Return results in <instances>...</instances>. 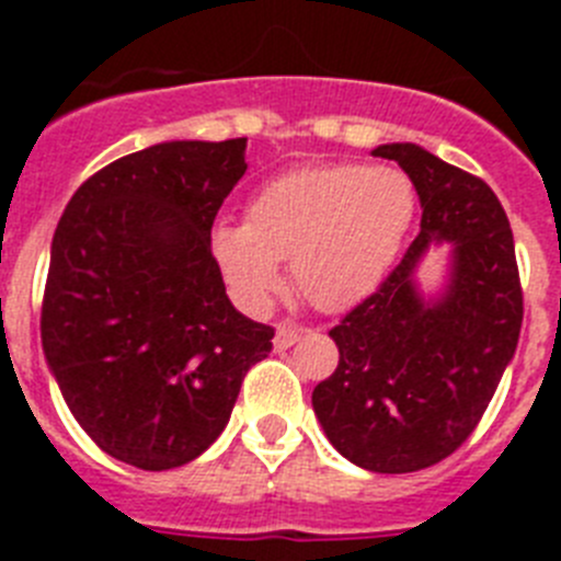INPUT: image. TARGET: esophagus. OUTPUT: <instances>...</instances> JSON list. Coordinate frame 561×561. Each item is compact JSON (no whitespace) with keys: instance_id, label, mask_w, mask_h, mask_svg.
Listing matches in <instances>:
<instances>
[{"instance_id":"obj_1","label":"esophagus","mask_w":561,"mask_h":561,"mask_svg":"<svg viewBox=\"0 0 561 561\" xmlns=\"http://www.w3.org/2000/svg\"><path fill=\"white\" fill-rule=\"evenodd\" d=\"M300 334H304V331L297 329V325H291V323H277V329H275V348L277 351H286V348H291V345H295L297 340H300Z\"/></svg>"}]
</instances>
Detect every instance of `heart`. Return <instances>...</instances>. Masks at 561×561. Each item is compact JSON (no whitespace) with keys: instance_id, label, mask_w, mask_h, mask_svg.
<instances>
[{"instance_id":"heart-1","label":"heart","mask_w":561,"mask_h":561,"mask_svg":"<svg viewBox=\"0 0 561 561\" xmlns=\"http://www.w3.org/2000/svg\"><path fill=\"white\" fill-rule=\"evenodd\" d=\"M415 187L399 168L314 165L275 176L252 196L247 221L213 227L210 247L236 297L264 309L291 261L300 295L323 311L365 300L399 255Z\"/></svg>"}]
</instances>
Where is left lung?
I'll return each instance as SVG.
<instances>
[{
  "label": "left lung",
  "instance_id": "8db88e82",
  "mask_svg": "<svg viewBox=\"0 0 561 561\" xmlns=\"http://www.w3.org/2000/svg\"><path fill=\"white\" fill-rule=\"evenodd\" d=\"M374 157L410 176L421 230L385 284L329 331L340 365L311 404L342 458L404 474L453 455L478 427L517 351L523 289L512 225L492 187L415 142H388ZM444 243L448 284L424 296L414 272Z\"/></svg>",
  "mask_w": 561,
  "mask_h": 561
}]
</instances>
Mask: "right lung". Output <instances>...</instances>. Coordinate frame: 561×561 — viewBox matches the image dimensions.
Instances as JSON below:
<instances>
[{
	"label": "right lung",
	"mask_w": 561,
	"mask_h": 561,
	"mask_svg": "<svg viewBox=\"0 0 561 561\" xmlns=\"http://www.w3.org/2000/svg\"><path fill=\"white\" fill-rule=\"evenodd\" d=\"M247 137L171 140L114 160L69 199L49 247L42 345L83 433L162 472L230 421L275 331L230 304L210 250Z\"/></svg>",
	"instance_id": "add662e5"
}]
</instances>
